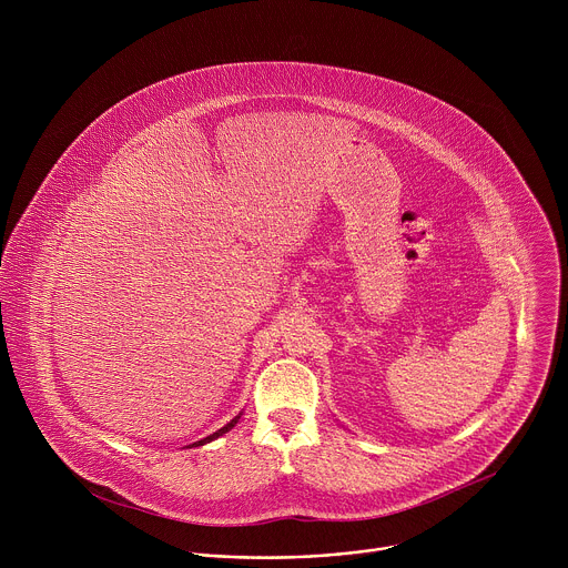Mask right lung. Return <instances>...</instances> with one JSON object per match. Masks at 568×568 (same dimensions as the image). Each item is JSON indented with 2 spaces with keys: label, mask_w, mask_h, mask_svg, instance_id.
I'll return each mask as SVG.
<instances>
[{
  "label": "right lung",
  "mask_w": 568,
  "mask_h": 568,
  "mask_svg": "<svg viewBox=\"0 0 568 568\" xmlns=\"http://www.w3.org/2000/svg\"><path fill=\"white\" fill-rule=\"evenodd\" d=\"M240 416H242V412L231 420V423H226L222 429H217L215 434H211V436H206V438H202V440H197V443H193V445H189V447H202V445H206V443H211V440H215V438H220V436H224L226 432H231L235 425H237V420H240Z\"/></svg>",
  "instance_id": "1"
}]
</instances>
